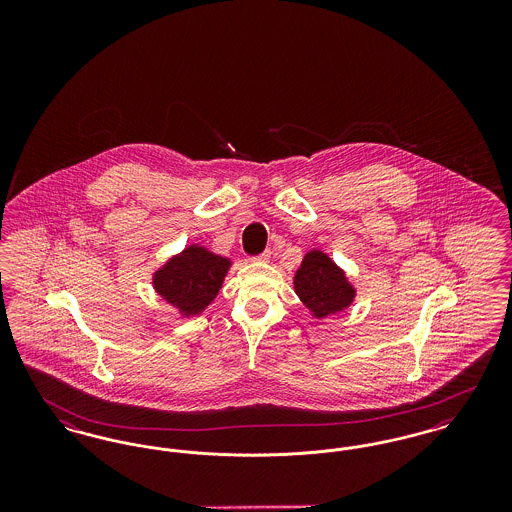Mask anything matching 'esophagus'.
Masks as SVG:
<instances>
[{
	"label": "esophagus",
	"instance_id": "obj_1",
	"mask_svg": "<svg viewBox=\"0 0 512 512\" xmlns=\"http://www.w3.org/2000/svg\"><path fill=\"white\" fill-rule=\"evenodd\" d=\"M253 261H259V263H268V261H270V251H263L261 255L253 257Z\"/></svg>",
	"mask_w": 512,
	"mask_h": 512
}]
</instances>
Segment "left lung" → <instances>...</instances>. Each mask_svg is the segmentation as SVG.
Masks as SVG:
<instances>
[{
  "instance_id": "1",
  "label": "left lung",
  "mask_w": 512,
  "mask_h": 512,
  "mask_svg": "<svg viewBox=\"0 0 512 512\" xmlns=\"http://www.w3.org/2000/svg\"><path fill=\"white\" fill-rule=\"evenodd\" d=\"M295 292L315 317H328L340 313L351 305L355 290L347 282L345 274L322 251L305 255L295 278Z\"/></svg>"
}]
</instances>
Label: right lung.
Segmentation results:
<instances>
[{"label":"right lung","mask_w":512,"mask_h":512,"mask_svg":"<svg viewBox=\"0 0 512 512\" xmlns=\"http://www.w3.org/2000/svg\"><path fill=\"white\" fill-rule=\"evenodd\" d=\"M228 267V259L190 245L155 272L153 286L184 315H199L217 297Z\"/></svg>","instance_id":"right-lung-1"}]
</instances>
